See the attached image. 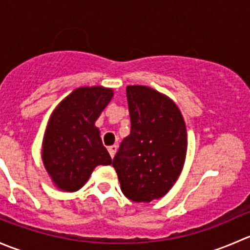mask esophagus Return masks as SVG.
<instances>
[{
    "label": "esophagus",
    "instance_id": "1",
    "mask_svg": "<svg viewBox=\"0 0 250 250\" xmlns=\"http://www.w3.org/2000/svg\"><path fill=\"white\" fill-rule=\"evenodd\" d=\"M116 151H117V146H116V145H111V146H109V153H110L111 158L115 157Z\"/></svg>",
    "mask_w": 250,
    "mask_h": 250
}]
</instances>
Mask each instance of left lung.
Returning <instances> with one entry per match:
<instances>
[{"mask_svg": "<svg viewBox=\"0 0 250 250\" xmlns=\"http://www.w3.org/2000/svg\"><path fill=\"white\" fill-rule=\"evenodd\" d=\"M130 134L112 166L123 195L148 203L163 197L178 180L186 158L188 133L175 103L146 85H128Z\"/></svg>", "mask_w": 250, "mask_h": 250, "instance_id": "left-lung-1", "label": "left lung"}]
</instances>
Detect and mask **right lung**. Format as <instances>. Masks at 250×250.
I'll return each mask as SVG.
<instances>
[{
  "mask_svg": "<svg viewBox=\"0 0 250 250\" xmlns=\"http://www.w3.org/2000/svg\"><path fill=\"white\" fill-rule=\"evenodd\" d=\"M113 97L102 85L81 87L55 107L42 144V161L58 188L80 190L97 166L112 163L95 121Z\"/></svg>",
  "mask_w": 250,
  "mask_h": 250,
  "instance_id": "add662e5",
  "label": "right lung"
}]
</instances>
